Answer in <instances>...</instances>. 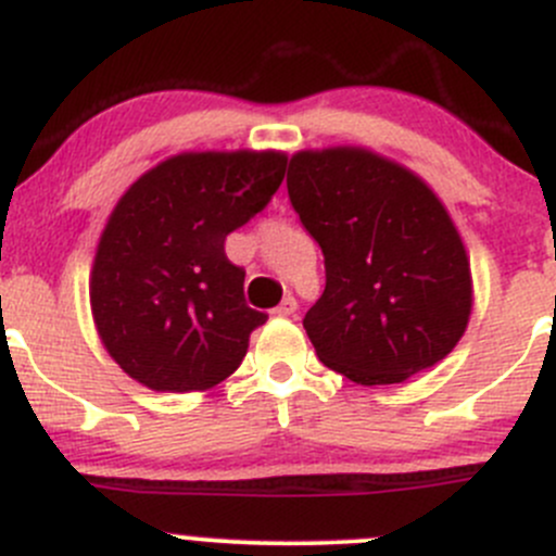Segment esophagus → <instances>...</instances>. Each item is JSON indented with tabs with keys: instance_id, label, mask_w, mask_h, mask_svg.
Listing matches in <instances>:
<instances>
[{
	"instance_id": "34e87169",
	"label": "esophagus",
	"mask_w": 556,
	"mask_h": 556,
	"mask_svg": "<svg viewBox=\"0 0 556 556\" xmlns=\"http://www.w3.org/2000/svg\"><path fill=\"white\" fill-rule=\"evenodd\" d=\"M295 309H299V301H295L293 295H288V299H285L277 309H274V314H279V317H293Z\"/></svg>"
}]
</instances>
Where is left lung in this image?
Here are the masks:
<instances>
[{"instance_id":"1","label":"left lung","mask_w":556,"mask_h":556,"mask_svg":"<svg viewBox=\"0 0 556 556\" xmlns=\"http://www.w3.org/2000/svg\"><path fill=\"white\" fill-rule=\"evenodd\" d=\"M288 195L325 257L304 328L357 384H395L444 361L470 314V266L433 190L368 150L293 155Z\"/></svg>"}]
</instances>
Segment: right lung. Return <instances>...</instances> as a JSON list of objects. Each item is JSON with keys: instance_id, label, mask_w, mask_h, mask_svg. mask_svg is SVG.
Wrapping results in <instances>:
<instances>
[{"instance_id": "1", "label": "right lung", "mask_w": 556, "mask_h": 556, "mask_svg": "<svg viewBox=\"0 0 556 556\" xmlns=\"http://www.w3.org/2000/svg\"><path fill=\"white\" fill-rule=\"evenodd\" d=\"M282 153H185L126 190L106 223L91 306L106 352L150 390L215 387L242 366L266 314L244 301L226 237L266 210Z\"/></svg>"}]
</instances>
